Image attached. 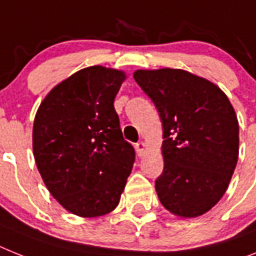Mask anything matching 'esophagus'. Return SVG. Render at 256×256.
<instances>
[{
	"label": "esophagus",
	"mask_w": 256,
	"mask_h": 256,
	"mask_svg": "<svg viewBox=\"0 0 256 256\" xmlns=\"http://www.w3.org/2000/svg\"><path fill=\"white\" fill-rule=\"evenodd\" d=\"M135 148H136V152H138L139 156H143V154L146 152V148H147V144H146L144 142H139V143H136Z\"/></svg>",
	"instance_id": "34e87169"
}]
</instances>
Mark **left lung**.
I'll list each match as a JSON object with an SVG mask.
<instances>
[{
  "mask_svg": "<svg viewBox=\"0 0 256 256\" xmlns=\"http://www.w3.org/2000/svg\"><path fill=\"white\" fill-rule=\"evenodd\" d=\"M134 79L162 122L161 204L177 218L207 214L225 194L236 169L240 126L218 86L181 68L136 70Z\"/></svg>",
  "mask_w": 256,
  "mask_h": 256,
  "instance_id": "obj_1",
  "label": "left lung"
}]
</instances>
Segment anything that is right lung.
Returning <instances> with one entry per match:
<instances>
[{
	"instance_id": "add662e5",
	"label": "right lung",
	"mask_w": 256,
	"mask_h": 256,
	"mask_svg": "<svg viewBox=\"0 0 256 256\" xmlns=\"http://www.w3.org/2000/svg\"><path fill=\"white\" fill-rule=\"evenodd\" d=\"M126 72L95 65L60 82L38 105L32 150L45 186L66 211L98 218L120 203L135 160L114 110Z\"/></svg>"
}]
</instances>
